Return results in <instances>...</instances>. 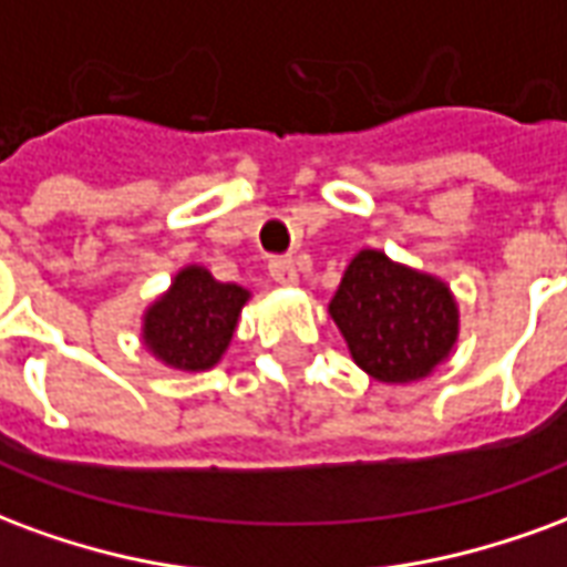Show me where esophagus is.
<instances>
[{"label":"esophagus","instance_id":"1","mask_svg":"<svg viewBox=\"0 0 567 567\" xmlns=\"http://www.w3.org/2000/svg\"><path fill=\"white\" fill-rule=\"evenodd\" d=\"M267 270L279 285H295L297 282V267L291 258H270Z\"/></svg>","mask_w":567,"mask_h":567}]
</instances>
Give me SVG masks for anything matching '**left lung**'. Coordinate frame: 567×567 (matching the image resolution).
<instances>
[{"label":"left lung","instance_id":"left-lung-1","mask_svg":"<svg viewBox=\"0 0 567 567\" xmlns=\"http://www.w3.org/2000/svg\"><path fill=\"white\" fill-rule=\"evenodd\" d=\"M361 370L380 382H413L450 355L458 333V309L450 288L392 264L382 251H361L331 300Z\"/></svg>","mask_w":567,"mask_h":567}]
</instances>
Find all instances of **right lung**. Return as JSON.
<instances>
[{
  "instance_id": "obj_1",
  "label": "right lung",
  "mask_w": 567,
  "mask_h": 567,
  "mask_svg": "<svg viewBox=\"0 0 567 567\" xmlns=\"http://www.w3.org/2000/svg\"><path fill=\"white\" fill-rule=\"evenodd\" d=\"M246 300V288L215 282L203 267H187L145 312V346L169 368H212L230 343Z\"/></svg>"
}]
</instances>
